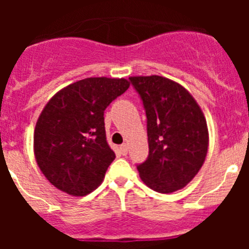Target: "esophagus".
Wrapping results in <instances>:
<instances>
[{
    "mask_svg": "<svg viewBox=\"0 0 249 249\" xmlns=\"http://www.w3.org/2000/svg\"><path fill=\"white\" fill-rule=\"evenodd\" d=\"M120 149L121 152H122V155H127V153H128V144L123 143L122 146L120 147Z\"/></svg>",
    "mask_w": 249,
    "mask_h": 249,
    "instance_id": "1",
    "label": "esophagus"
}]
</instances>
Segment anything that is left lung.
<instances>
[{
    "mask_svg": "<svg viewBox=\"0 0 249 249\" xmlns=\"http://www.w3.org/2000/svg\"><path fill=\"white\" fill-rule=\"evenodd\" d=\"M129 81L143 101L148 158L137 166L151 190L172 193L192 181L203 166L210 135L201 107L178 82L162 76H133Z\"/></svg>",
    "mask_w": 249,
    "mask_h": 249,
    "instance_id": "8db88e82",
    "label": "left lung"
}]
</instances>
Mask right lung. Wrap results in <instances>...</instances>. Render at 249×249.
I'll return each mask as SVG.
<instances>
[{
    "label": "right lung",
    "mask_w": 249,
    "mask_h": 249,
    "mask_svg": "<svg viewBox=\"0 0 249 249\" xmlns=\"http://www.w3.org/2000/svg\"><path fill=\"white\" fill-rule=\"evenodd\" d=\"M128 87L126 78L89 77L48 101L35 127L34 152L51 184L71 196L89 195L100 186L116 158L103 112Z\"/></svg>",
    "instance_id": "add662e5"
}]
</instances>
